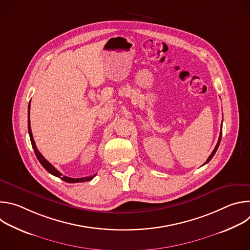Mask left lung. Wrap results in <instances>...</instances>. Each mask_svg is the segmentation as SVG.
Returning a JSON list of instances; mask_svg holds the SVG:
<instances>
[{
    "instance_id": "left-lung-1",
    "label": "left lung",
    "mask_w": 250,
    "mask_h": 250,
    "mask_svg": "<svg viewBox=\"0 0 250 250\" xmlns=\"http://www.w3.org/2000/svg\"><path fill=\"white\" fill-rule=\"evenodd\" d=\"M222 134H223V132H222V130H221V133H220V137H219V141H218V144H217V146H216V147H215V149L212 150V152L210 153V155L208 156V158L207 159V161L205 162V164H207L212 157H213V155H215V153L217 152V150H218V148H219V146H220V142H221V139H222ZM204 164V165H205Z\"/></svg>"
}]
</instances>
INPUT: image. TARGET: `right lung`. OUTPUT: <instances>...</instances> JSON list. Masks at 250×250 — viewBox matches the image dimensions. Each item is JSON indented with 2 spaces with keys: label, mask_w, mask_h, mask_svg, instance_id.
<instances>
[{
  "label": "right lung",
  "mask_w": 250,
  "mask_h": 250,
  "mask_svg": "<svg viewBox=\"0 0 250 250\" xmlns=\"http://www.w3.org/2000/svg\"><path fill=\"white\" fill-rule=\"evenodd\" d=\"M29 109H30V104H28V120H27V125H28V134H29V138H30V141H31V146H32V148L34 150V153L35 155H37V158L39 159V161L41 162V164L52 175L60 178V179H62L63 181L67 182V183H79V182H87V181H90L92 180L93 178L97 175H93V176H89V177H82V178H70V177H67V176H63L62 173H60L51 163H49L43 156L42 154L39 151L37 146H35V142L33 140V136H32V133H31V128H30V121H29Z\"/></svg>",
  "instance_id": "obj_1"
}]
</instances>
